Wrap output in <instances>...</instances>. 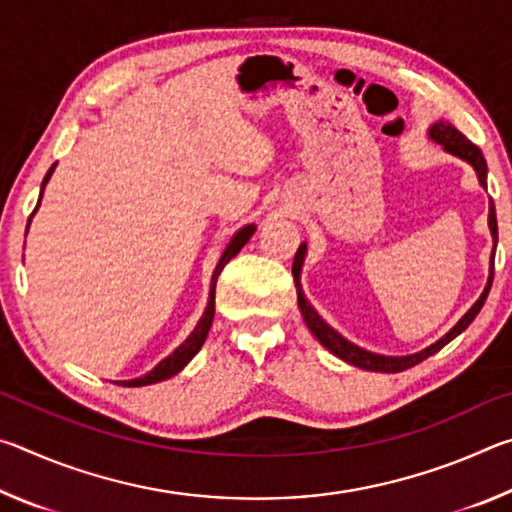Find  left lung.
I'll return each instance as SVG.
<instances>
[{
  "label": "left lung",
  "instance_id": "1",
  "mask_svg": "<svg viewBox=\"0 0 512 512\" xmlns=\"http://www.w3.org/2000/svg\"><path fill=\"white\" fill-rule=\"evenodd\" d=\"M429 140L436 142L443 146V151L456 155V158H461L463 162L470 164L474 169L476 178H479V185L485 189L488 187V164H485V158L479 146H474L467 137L456 131V128L449 124L447 119H438L433 121L429 126ZM488 228H490V235H492V257H490V275H488V282H485V289L479 296V300L474 302V305L465 311V316L458 320V323L449 329V332L443 336V339H438L436 343H431L429 348H424L420 352H413V354H404V357H388V354H377V352H370V350H363L359 345H354L352 341L345 339L332 325H327L323 316L318 314V311L311 307V302L305 298V291H302V284H300V273H302V266H305V257H307V244H300L296 259H293V280H296V291H298V307H300V314L305 318V323L309 327V332L316 336V341L327 348L329 352L334 354V357H339L341 361L350 363L354 368H361V370H370V372H402V370H409L413 366H418L420 361L429 359L431 354H436L438 350H443L449 341H454L458 334L465 332L467 327H470L472 320L479 314L485 298H488L490 287H492V275H495V248H497V214H495V203L490 201V212H488Z\"/></svg>",
  "mask_w": 512,
  "mask_h": 512
}]
</instances>
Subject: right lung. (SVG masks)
<instances>
[{
	"label": "right lung",
	"instance_id": "obj_1",
	"mask_svg": "<svg viewBox=\"0 0 512 512\" xmlns=\"http://www.w3.org/2000/svg\"><path fill=\"white\" fill-rule=\"evenodd\" d=\"M54 169H56V164H51V169L47 171V176H45V180H42V187H40V198H38V205H36V210H33V214L38 212V207H40V201H42V194H45V187H47V183H49V178H51V173H54ZM33 214L29 216V223H27V232H29V225H31V219H33ZM255 223H248V225H244V228H239L235 235H232V239L228 241V246H225V250H223V255L219 257V264H216V268H214V273H212V282H210V296H207V307H205V311H203V316H201V320H198L196 323V327H194V332L187 336V339L178 345L176 350H173L169 357H164L158 366H155L153 370H149L146 372V375H142V377H135V379H124L121 381V386H128V388H135V386H149V384H158V381H164V379H169V377H173V375H178L180 370H183L189 361H192L196 354H198V350L203 348V343H205V339H207V332H210V327H212V320H214V291H216V280H219V275H221V271H223V266L230 262L232 257H235L241 248H244L246 244H248V239L255 235Z\"/></svg>",
	"mask_w": 512,
	"mask_h": 512
}]
</instances>
